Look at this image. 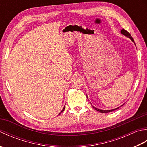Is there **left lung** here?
<instances>
[{"label": "left lung", "mask_w": 147, "mask_h": 147, "mask_svg": "<svg viewBox=\"0 0 147 147\" xmlns=\"http://www.w3.org/2000/svg\"><path fill=\"white\" fill-rule=\"evenodd\" d=\"M121 33L122 34H123V35H125L126 36L128 37V38H129L131 40H132V42H133L134 43H135V42H134V40H133V38H132V36H131L130 33H129V32H127V31H126V30H124V29H123V30H122L121 31ZM92 107H93V109H95V110H96L97 111H99V112H102V113H107V112H112V111H114V110H116V109H117L119 108V107H117V108H116V109H112V110H101V109H98V108H96V107H95L94 106H93V105H92Z\"/></svg>", "instance_id": "left-lung-1"}]
</instances>
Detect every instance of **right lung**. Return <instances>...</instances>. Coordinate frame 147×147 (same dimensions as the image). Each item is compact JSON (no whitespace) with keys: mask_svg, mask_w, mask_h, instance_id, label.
<instances>
[{"mask_svg":"<svg viewBox=\"0 0 147 147\" xmlns=\"http://www.w3.org/2000/svg\"><path fill=\"white\" fill-rule=\"evenodd\" d=\"M64 109H62V111H64Z\"/></svg>","mask_w":147,"mask_h":147,"instance_id":"add662e5","label":"right lung"}]
</instances>
